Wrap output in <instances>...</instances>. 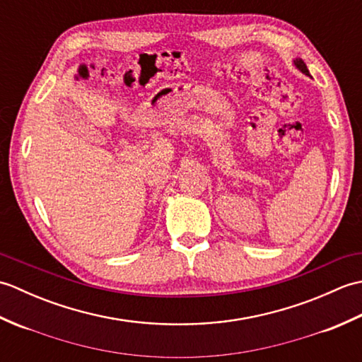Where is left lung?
Returning a JSON list of instances; mask_svg holds the SVG:
<instances>
[{
	"label": "left lung",
	"instance_id": "8db88e82",
	"mask_svg": "<svg viewBox=\"0 0 362 362\" xmlns=\"http://www.w3.org/2000/svg\"><path fill=\"white\" fill-rule=\"evenodd\" d=\"M294 64H296V66L298 68L300 71H302V73H305V74H308V76H310L308 68H306V65H305V62H303L302 59H296V60H294Z\"/></svg>",
	"mask_w": 362,
	"mask_h": 362
}]
</instances>
